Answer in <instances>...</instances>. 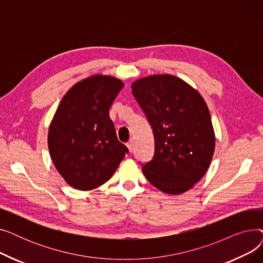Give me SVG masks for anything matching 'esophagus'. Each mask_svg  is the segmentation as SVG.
<instances>
[{
	"instance_id": "obj_1",
	"label": "esophagus",
	"mask_w": 263,
	"mask_h": 263,
	"mask_svg": "<svg viewBox=\"0 0 263 263\" xmlns=\"http://www.w3.org/2000/svg\"><path fill=\"white\" fill-rule=\"evenodd\" d=\"M127 147H128V149H129V151H130V153H132V151H133V149H134L133 141H130V142H128V143H127Z\"/></svg>"
}]
</instances>
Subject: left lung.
Wrapping results in <instances>:
<instances>
[{
  "instance_id": "1",
  "label": "left lung",
  "mask_w": 263,
  "mask_h": 263,
  "mask_svg": "<svg viewBox=\"0 0 263 263\" xmlns=\"http://www.w3.org/2000/svg\"><path fill=\"white\" fill-rule=\"evenodd\" d=\"M155 136V155L143 165L147 180L172 195L194 186L208 171L215 147L209 108L183 80L155 74L131 85Z\"/></svg>"
}]
</instances>
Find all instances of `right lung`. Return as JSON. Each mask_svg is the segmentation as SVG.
<instances>
[{"mask_svg":"<svg viewBox=\"0 0 263 263\" xmlns=\"http://www.w3.org/2000/svg\"><path fill=\"white\" fill-rule=\"evenodd\" d=\"M123 83L97 74L74 84L55 112L49 128L52 161L65 181L88 191L113 176L128 148L117 139L108 110Z\"/></svg>","mask_w":263,"mask_h":263,"instance_id":"add662e5","label":"right lung"}]
</instances>
